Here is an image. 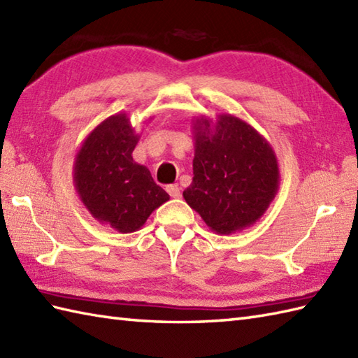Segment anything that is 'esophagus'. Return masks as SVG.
Masks as SVG:
<instances>
[{
    "label": "esophagus",
    "mask_w": 358,
    "mask_h": 358,
    "mask_svg": "<svg viewBox=\"0 0 358 358\" xmlns=\"http://www.w3.org/2000/svg\"><path fill=\"white\" fill-rule=\"evenodd\" d=\"M166 191H167V194H169L172 199H180V195H181V192H180V187H178V185H171V186H167L166 187Z\"/></svg>",
    "instance_id": "obj_1"
}]
</instances>
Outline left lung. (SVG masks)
I'll return each mask as SVG.
<instances>
[{"label":"left lung","mask_w":358,"mask_h":358,"mask_svg":"<svg viewBox=\"0 0 358 358\" xmlns=\"http://www.w3.org/2000/svg\"><path fill=\"white\" fill-rule=\"evenodd\" d=\"M192 185L183 192L210 231L229 235L252 226L280 186L278 162L269 141L245 120L220 113L192 121Z\"/></svg>","instance_id":"obj_1"}]
</instances>
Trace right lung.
<instances>
[{
	"label": "right lung",
	"mask_w": 358,
	"mask_h": 358,
	"mask_svg": "<svg viewBox=\"0 0 358 358\" xmlns=\"http://www.w3.org/2000/svg\"><path fill=\"white\" fill-rule=\"evenodd\" d=\"M140 140L126 112L101 121L75 155L73 183L95 220L121 234L138 231L169 195L146 166L134 162Z\"/></svg>",
	"instance_id": "obj_1"
}]
</instances>
